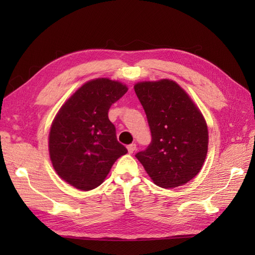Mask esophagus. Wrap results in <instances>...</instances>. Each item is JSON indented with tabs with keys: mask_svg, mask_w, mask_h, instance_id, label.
I'll return each mask as SVG.
<instances>
[{
	"mask_svg": "<svg viewBox=\"0 0 255 255\" xmlns=\"http://www.w3.org/2000/svg\"><path fill=\"white\" fill-rule=\"evenodd\" d=\"M127 149H128V152H129V153H133V151L136 150V143L129 144L128 147H127Z\"/></svg>",
	"mask_w": 255,
	"mask_h": 255,
	"instance_id": "34e87169",
	"label": "esophagus"
}]
</instances>
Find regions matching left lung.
<instances>
[{"label":"left lung","instance_id":"left-lung-1","mask_svg":"<svg viewBox=\"0 0 255 255\" xmlns=\"http://www.w3.org/2000/svg\"><path fill=\"white\" fill-rule=\"evenodd\" d=\"M133 88L152 137L136 158L156 185H184L198 174L207 155L208 129L202 113L174 81H144Z\"/></svg>","mask_w":255,"mask_h":255}]
</instances>
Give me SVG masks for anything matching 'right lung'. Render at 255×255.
Segmentation results:
<instances>
[{
    "label": "right lung",
    "instance_id": "obj_1",
    "mask_svg": "<svg viewBox=\"0 0 255 255\" xmlns=\"http://www.w3.org/2000/svg\"><path fill=\"white\" fill-rule=\"evenodd\" d=\"M128 91L110 79L83 84L64 103L49 132L50 160L58 175L81 191L100 186L128 151L116 137L108 111Z\"/></svg>",
    "mask_w": 255,
    "mask_h": 255
}]
</instances>
